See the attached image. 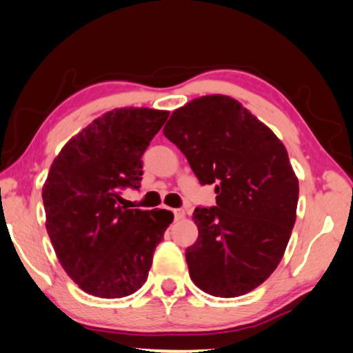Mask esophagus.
Instances as JSON below:
<instances>
[{"label": "esophagus", "instance_id": "obj_1", "mask_svg": "<svg viewBox=\"0 0 353 353\" xmlns=\"http://www.w3.org/2000/svg\"><path fill=\"white\" fill-rule=\"evenodd\" d=\"M172 212H174V219H176V220H179V219H183V217H185V211H183V210H181V208L172 210Z\"/></svg>", "mask_w": 353, "mask_h": 353}]
</instances>
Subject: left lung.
<instances>
[{
    "instance_id": "left-lung-1",
    "label": "left lung",
    "mask_w": 353,
    "mask_h": 353,
    "mask_svg": "<svg viewBox=\"0 0 353 353\" xmlns=\"http://www.w3.org/2000/svg\"><path fill=\"white\" fill-rule=\"evenodd\" d=\"M163 134L200 183L216 185L217 205L192 214L199 237L185 254L191 280L223 299L251 292L279 266L295 223L299 179L285 145L225 94L174 110Z\"/></svg>"
}]
</instances>
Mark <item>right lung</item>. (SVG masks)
<instances>
[{
    "label": "right lung",
    "mask_w": 353,
    "mask_h": 353,
    "mask_svg": "<svg viewBox=\"0 0 353 353\" xmlns=\"http://www.w3.org/2000/svg\"><path fill=\"white\" fill-rule=\"evenodd\" d=\"M153 108H114L72 137L43 186L46 228L61 266L82 291L122 299L147 281L167 210H127L122 188H139L142 154L168 119Z\"/></svg>",
    "instance_id": "right-lung-1"
}]
</instances>
